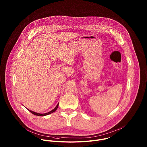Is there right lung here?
<instances>
[{
    "label": "right lung",
    "mask_w": 147,
    "mask_h": 147,
    "mask_svg": "<svg viewBox=\"0 0 147 147\" xmlns=\"http://www.w3.org/2000/svg\"><path fill=\"white\" fill-rule=\"evenodd\" d=\"M58 107H59V104L57 105V106L55 107V108L54 109H53L52 110H51V111H49V113H45V114H39V113H36V112L32 111L28 109H27L30 111V112L31 113H32L33 114H34V115H37V116H45V115H49V114H51V113H52L55 112V111L57 109Z\"/></svg>",
    "instance_id": "obj_1"
}]
</instances>
